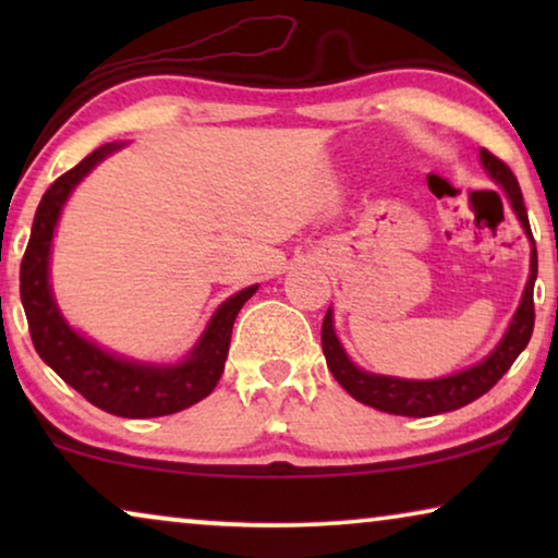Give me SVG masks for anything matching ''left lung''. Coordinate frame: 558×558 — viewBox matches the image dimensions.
Here are the masks:
<instances>
[{
	"label": "left lung",
	"instance_id": "1",
	"mask_svg": "<svg viewBox=\"0 0 558 558\" xmlns=\"http://www.w3.org/2000/svg\"><path fill=\"white\" fill-rule=\"evenodd\" d=\"M480 159H483L485 170L493 174V180H498L500 185L506 187L510 205H513L518 220H521L525 233H529L531 239V277L529 284H525L521 307L515 310L513 323H510L506 338L500 340V345L495 348L483 363L437 380L373 376V373L355 368V365L350 363V357L345 355V350H342L338 335H335L332 312L327 310V315L323 319V350L327 357V368H330L335 380H338L355 401L365 403V407H373L396 416H434L445 414V411L462 409L490 391V388L506 376L510 365L515 363V357L523 353V348L529 345L533 323H536V310H533V281H536L538 274V256L536 243H533L529 213H525L523 193L521 187H518V180L515 174L510 172V167L487 149L480 151Z\"/></svg>",
	"mask_w": 558,
	"mask_h": 558
}]
</instances>
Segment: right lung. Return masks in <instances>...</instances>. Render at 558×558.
I'll use <instances>...</instances> for the list:
<instances>
[{"label":"right lung","instance_id":"1","mask_svg":"<svg viewBox=\"0 0 558 558\" xmlns=\"http://www.w3.org/2000/svg\"><path fill=\"white\" fill-rule=\"evenodd\" d=\"M121 144H104L90 155L52 182L48 193L37 205L33 233L22 256L20 266V296L25 307L29 338L37 355L73 386L83 399L94 407L109 411L113 416L126 418H151L178 414V411L203 401L223 376V363L231 345V330L246 300L258 287H248L243 292L226 300L213 315L208 330L203 332L187 361L178 365H147L132 363L124 357L106 353L94 342L73 332L58 304L52 300L48 284V258L50 241L56 231L60 208L71 195V190L101 162L106 155L119 149Z\"/></svg>","mask_w":558,"mask_h":558}]
</instances>
